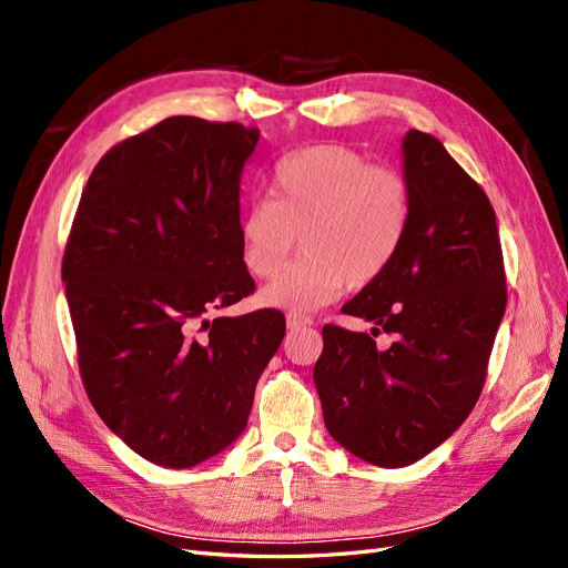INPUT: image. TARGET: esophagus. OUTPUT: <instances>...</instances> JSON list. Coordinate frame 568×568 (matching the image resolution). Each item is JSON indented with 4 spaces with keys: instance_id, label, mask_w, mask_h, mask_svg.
<instances>
[{
    "instance_id": "esophagus-1",
    "label": "esophagus",
    "mask_w": 568,
    "mask_h": 568,
    "mask_svg": "<svg viewBox=\"0 0 568 568\" xmlns=\"http://www.w3.org/2000/svg\"><path fill=\"white\" fill-rule=\"evenodd\" d=\"M286 324H288V329H298V326L313 324V317H311V315H305V313L291 311V313H286Z\"/></svg>"
}]
</instances>
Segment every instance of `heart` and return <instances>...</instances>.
Wrapping results in <instances>:
<instances>
[{
    "mask_svg": "<svg viewBox=\"0 0 568 568\" xmlns=\"http://www.w3.org/2000/svg\"><path fill=\"white\" fill-rule=\"evenodd\" d=\"M272 194L257 196L239 220L246 270L277 274L302 234L304 255L267 284L272 307L315 311L348 286L374 284L398 257L412 225V189L390 165L341 144L288 153L272 170Z\"/></svg>",
    "mask_w": 568,
    "mask_h": 568,
    "instance_id": "obj_1",
    "label": "heart"
}]
</instances>
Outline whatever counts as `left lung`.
<instances>
[{"instance_id": "8db88e82", "label": "left lung", "mask_w": 568, "mask_h": 568, "mask_svg": "<svg viewBox=\"0 0 568 568\" xmlns=\"http://www.w3.org/2000/svg\"><path fill=\"white\" fill-rule=\"evenodd\" d=\"M412 225L393 265L324 324L315 365L326 432L376 467H407L453 436L486 384L507 277L495 211L434 134L403 140ZM379 331L396 341L376 349Z\"/></svg>"}]
</instances>
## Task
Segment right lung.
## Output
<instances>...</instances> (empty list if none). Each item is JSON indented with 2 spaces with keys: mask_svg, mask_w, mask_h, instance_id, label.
I'll use <instances>...</instances> for the list:
<instances>
[{
  "mask_svg": "<svg viewBox=\"0 0 568 568\" xmlns=\"http://www.w3.org/2000/svg\"><path fill=\"white\" fill-rule=\"evenodd\" d=\"M261 130L173 115L111 146L82 189L61 277L82 386L144 459L186 469L244 432L286 320L215 317L255 291L239 182Z\"/></svg>",
  "mask_w": 568,
  "mask_h": 568,
  "instance_id": "right-lung-1",
  "label": "right lung"
}]
</instances>
